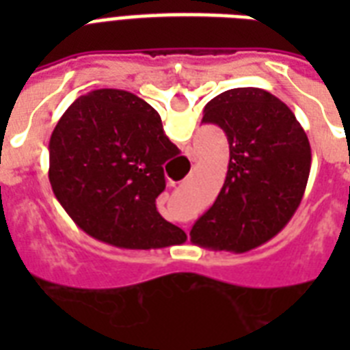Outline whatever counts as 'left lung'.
I'll return each instance as SVG.
<instances>
[{
    "instance_id": "left-lung-1",
    "label": "left lung",
    "mask_w": 350,
    "mask_h": 350,
    "mask_svg": "<svg viewBox=\"0 0 350 350\" xmlns=\"http://www.w3.org/2000/svg\"><path fill=\"white\" fill-rule=\"evenodd\" d=\"M229 142V170L216 202L191 230L192 243L247 252L274 238L301 203L309 137L294 112L263 89L225 90L203 109Z\"/></svg>"
}]
</instances>
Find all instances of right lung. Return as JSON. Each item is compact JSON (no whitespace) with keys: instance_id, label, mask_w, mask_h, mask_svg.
<instances>
[{"instance_id":"add662e5","label":"right lung","mask_w":350,"mask_h":350,"mask_svg":"<svg viewBox=\"0 0 350 350\" xmlns=\"http://www.w3.org/2000/svg\"><path fill=\"white\" fill-rule=\"evenodd\" d=\"M180 152L147 101L120 89L79 96L52 131V192L79 229L120 249H163L187 234L161 216L163 163Z\"/></svg>"}]
</instances>
